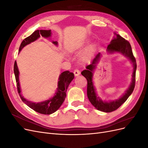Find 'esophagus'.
Returning <instances> with one entry per match:
<instances>
[{
    "label": "esophagus",
    "mask_w": 148,
    "mask_h": 148,
    "mask_svg": "<svg viewBox=\"0 0 148 148\" xmlns=\"http://www.w3.org/2000/svg\"><path fill=\"white\" fill-rule=\"evenodd\" d=\"M73 73H74V75H75V77H77V76H78L80 74L79 71L78 69H75L73 71Z\"/></svg>",
    "instance_id": "esophagus-1"
}]
</instances>
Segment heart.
Listing matches in <instances>:
<instances>
[{
    "mask_svg": "<svg viewBox=\"0 0 148 148\" xmlns=\"http://www.w3.org/2000/svg\"><path fill=\"white\" fill-rule=\"evenodd\" d=\"M92 52V49H89L87 52L84 53L83 56L82 57V61L83 62H87L90 60L91 57Z\"/></svg>",
    "mask_w": 148,
    "mask_h": 148,
    "instance_id": "b5f03b06",
    "label": "heart"
}]
</instances>
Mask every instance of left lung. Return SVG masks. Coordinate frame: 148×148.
<instances>
[{"label":"left lung","instance_id":"obj_1","mask_svg":"<svg viewBox=\"0 0 148 148\" xmlns=\"http://www.w3.org/2000/svg\"><path fill=\"white\" fill-rule=\"evenodd\" d=\"M116 36L114 37L110 44L107 47V51L110 53L114 52H119L122 53L125 57L130 59L133 64V72L132 73V79L131 84L127 90L125 91L124 95L120 97L119 99L112 101H103L99 96H97L96 92V89L93 84L92 76L93 71L96 69V64L99 62L101 54V53H97L95 59L91 62V64L86 66V69L83 70L82 75L86 78L87 86V96L91 104L97 110L104 112H111L117 110L119 107L127 100L128 97L132 95L135 86V78L136 70V62L135 58L133 54L132 47L130 42L125 40L123 38L120 36L119 34L114 33Z\"/></svg>","mask_w":148,"mask_h":148}]
</instances>
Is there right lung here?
I'll use <instances>...</instances> for the list:
<instances>
[{
    "mask_svg": "<svg viewBox=\"0 0 148 148\" xmlns=\"http://www.w3.org/2000/svg\"><path fill=\"white\" fill-rule=\"evenodd\" d=\"M40 36L47 38L51 37V30L35 31L29 36L25 38L22 41L19 48V52L25 46L37 40L40 37ZM52 43L56 46L58 45V42L57 41H53ZM14 73L16 82L17 90L22 101L34 111L45 115L51 114L59 109V107L61 106L65 99L66 89L71 82L74 78V74L70 72L69 71H65L62 72L59 76V82H58V88L55 95L47 101L36 103L26 100L21 95V89L19 82V70L18 69L16 61L14 64Z\"/></svg>",
    "mask_w": 148,
    "mask_h": 148,
    "instance_id": "add662e5",
    "label": "right lung"
}]
</instances>
